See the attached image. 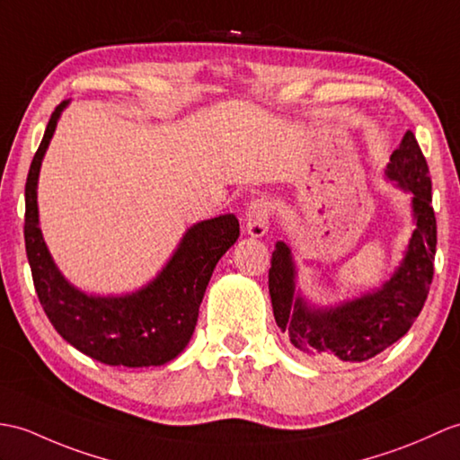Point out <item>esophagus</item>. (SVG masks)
<instances>
[{"mask_svg": "<svg viewBox=\"0 0 460 460\" xmlns=\"http://www.w3.org/2000/svg\"><path fill=\"white\" fill-rule=\"evenodd\" d=\"M272 216V208L266 199H254L247 209V231L251 237H262L269 231V221Z\"/></svg>", "mask_w": 460, "mask_h": 460, "instance_id": "1", "label": "esophagus"}]
</instances>
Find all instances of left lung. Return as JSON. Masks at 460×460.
<instances>
[{
	"label": "left lung",
	"instance_id": "left-lung-1",
	"mask_svg": "<svg viewBox=\"0 0 460 460\" xmlns=\"http://www.w3.org/2000/svg\"><path fill=\"white\" fill-rule=\"evenodd\" d=\"M386 178L411 191L415 229L392 279L372 294L335 307H312L296 294V266L284 241L276 243L269 270L274 319L304 357L362 362L396 343L418 319L433 280L437 221L431 206L429 166L408 131L392 153Z\"/></svg>",
	"mask_w": 460,
	"mask_h": 460
}]
</instances>
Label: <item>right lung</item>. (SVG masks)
Wrapping results in <instances>:
<instances>
[{"label":"right lung","mask_w":460,"mask_h":460,"mask_svg":"<svg viewBox=\"0 0 460 460\" xmlns=\"http://www.w3.org/2000/svg\"><path fill=\"white\" fill-rule=\"evenodd\" d=\"M66 105L50 115L25 184V249L39 302L60 337L84 355L110 367H160L190 343L213 269L239 237V219L227 213L196 223L156 279L133 294L102 297L76 290L52 261L37 208L42 156Z\"/></svg>","instance_id":"add662e5"}]
</instances>
